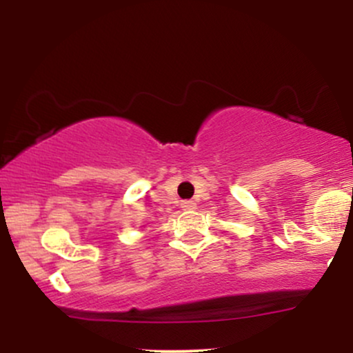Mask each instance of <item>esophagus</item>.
<instances>
[{"label":"esophagus","instance_id":"obj_1","mask_svg":"<svg viewBox=\"0 0 353 353\" xmlns=\"http://www.w3.org/2000/svg\"><path fill=\"white\" fill-rule=\"evenodd\" d=\"M181 208L184 210H194L197 208V204L194 201H182L181 202Z\"/></svg>","mask_w":353,"mask_h":353}]
</instances>
